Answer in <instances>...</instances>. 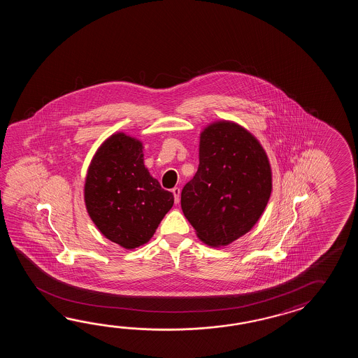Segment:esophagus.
<instances>
[{"instance_id": "1", "label": "esophagus", "mask_w": 358, "mask_h": 358, "mask_svg": "<svg viewBox=\"0 0 358 358\" xmlns=\"http://www.w3.org/2000/svg\"><path fill=\"white\" fill-rule=\"evenodd\" d=\"M173 192V194H174V199H176V203H179V201H180V189L176 187V188H173L171 189Z\"/></svg>"}]
</instances>
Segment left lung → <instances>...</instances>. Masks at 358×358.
Returning <instances> with one entry per match:
<instances>
[{"instance_id": "8db88e82", "label": "left lung", "mask_w": 358, "mask_h": 358, "mask_svg": "<svg viewBox=\"0 0 358 358\" xmlns=\"http://www.w3.org/2000/svg\"><path fill=\"white\" fill-rule=\"evenodd\" d=\"M273 190L270 161L259 139L229 120L199 134L197 173L182 190V210L198 238L225 247L248 233Z\"/></svg>"}]
</instances>
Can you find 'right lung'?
Instances as JSON below:
<instances>
[{
	"label": "right lung",
	"mask_w": 358,
	"mask_h": 358,
	"mask_svg": "<svg viewBox=\"0 0 358 358\" xmlns=\"http://www.w3.org/2000/svg\"><path fill=\"white\" fill-rule=\"evenodd\" d=\"M143 143L122 131L99 145L87 170L84 203L99 231L125 250L152 238L174 205L145 166Z\"/></svg>",
	"instance_id": "right-lung-1"
}]
</instances>
